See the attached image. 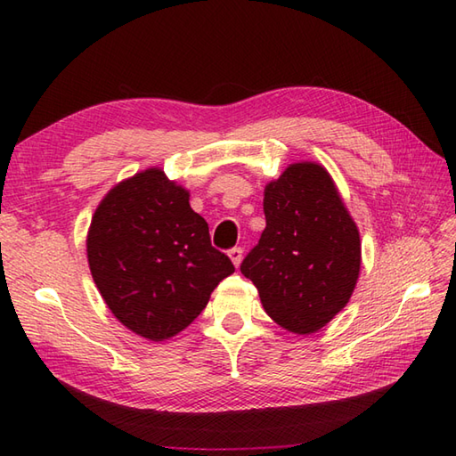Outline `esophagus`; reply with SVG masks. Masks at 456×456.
<instances>
[{"label": "esophagus", "instance_id": "obj_1", "mask_svg": "<svg viewBox=\"0 0 456 456\" xmlns=\"http://www.w3.org/2000/svg\"><path fill=\"white\" fill-rule=\"evenodd\" d=\"M229 258L233 260V265L239 268V265H240V260H243V248L240 247H233L229 250Z\"/></svg>", "mask_w": 456, "mask_h": 456}]
</instances>
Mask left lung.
<instances>
[{"label":"left lung","instance_id":"obj_1","mask_svg":"<svg viewBox=\"0 0 456 456\" xmlns=\"http://www.w3.org/2000/svg\"><path fill=\"white\" fill-rule=\"evenodd\" d=\"M266 229L240 273L265 312L297 335L315 333L341 312L361 273V237L333 178L296 162L265 188Z\"/></svg>","mask_w":456,"mask_h":456}]
</instances>
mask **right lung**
<instances>
[{
	"label": "right lung",
	"instance_id": "right-lung-1",
	"mask_svg": "<svg viewBox=\"0 0 456 456\" xmlns=\"http://www.w3.org/2000/svg\"><path fill=\"white\" fill-rule=\"evenodd\" d=\"M88 263L103 302L149 341L178 335L235 273L211 247L209 227L190 208V193L149 168L119 182L95 209Z\"/></svg>",
	"mask_w": 456,
	"mask_h": 456
}]
</instances>
